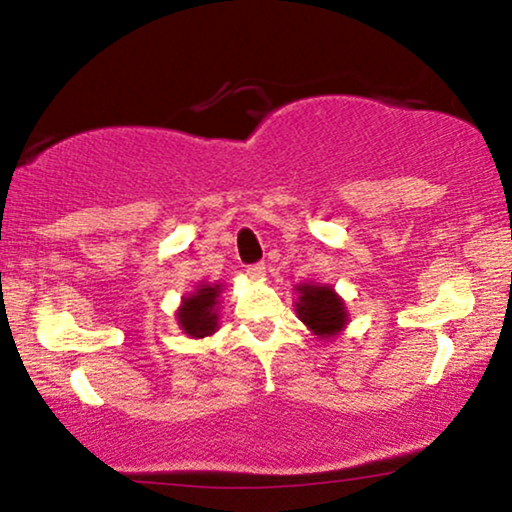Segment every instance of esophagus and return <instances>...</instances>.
Returning a JSON list of instances; mask_svg holds the SVG:
<instances>
[{
  "mask_svg": "<svg viewBox=\"0 0 512 512\" xmlns=\"http://www.w3.org/2000/svg\"><path fill=\"white\" fill-rule=\"evenodd\" d=\"M247 275H249L251 279H263V275H265V265H263V263H254V265H249V268H247Z\"/></svg>",
  "mask_w": 512,
  "mask_h": 512,
  "instance_id": "esophagus-1",
  "label": "esophagus"
}]
</instances>
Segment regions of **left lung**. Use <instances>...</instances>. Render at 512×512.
Segmentation results:
<instances>
[{"label": "left lung", "mask_w": 512, "mask_h": 512, "mask_svg": "<svg viewBox=\"0 0 512 512\" xmlns=\"http://www.w3.org/2000/svg\"><path fill=\"white\" fill-rule=\"evenodd\" d=\"M300 293L296 303V314L303 324L310 328L314 335L321 340L338 335L347 324V310L342 298L335 293L331 286L321 284H300L296 286Z\"/></svg>", "instance_id": "8db88e82"}]
</instances>
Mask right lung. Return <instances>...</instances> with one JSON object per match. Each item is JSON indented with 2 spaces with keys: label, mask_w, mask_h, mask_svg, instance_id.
<instances>
[{
  "label": "right lung",
  "mask_w": 512,
  "mask_h": 512,
  "mask_svg": "<svg viewBox=\"0 0 512 512\" xmlns=\"http://www.w3.org/2000/svg\"><path fill=\"white\" fill-rule=\"evenodd\" d=\"M221 284H200L191 296L181 300L177 321L188 338H207L219 328Z\"/></svg>",
  "instance_id": "obj_1"
}]
</instances>
